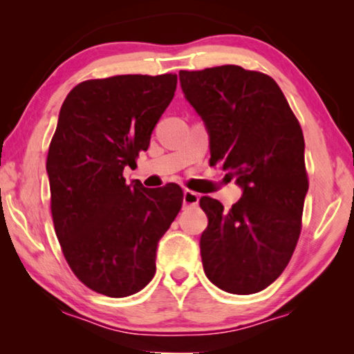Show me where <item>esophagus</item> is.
Returning a JSON list of instances; mask_svg holds the SVG:
<instances>
[{
	"mask_svg": "<svg viewBox=\"0 0 354 354\" xmlns=\"http://www.w3.org/2000/svg\"><path fill=\"white\" fill-rule=\"evenodd\" d=\"M198 201H200V195L192 190L183 192V205L185 206H196Z\"/></svg>",
	"mask_w": 354,
	"mask_h": 354,
	"instance_id": "1",
	"label": "esophagus"
}]
</instances>
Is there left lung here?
<instances>
[{"instance_id": "1", "label": "left lung", "mask_w": 354, "mask_h": 354, "mask_svg": "<svg viewBox=\"0 0 354 354\" xmlns=\"http://www.w3.org/2000/svg\"><path fill=\"white\" fill-rule=\"evenodd\" d=\"M178 77L209 132V164L243 188L229 211L200 200L209 221L200 240L205 274L229 293L261 292L287 268L301 234L309 187L301 125L263 72L229 64Z\"/></svg>"}]
</instances>
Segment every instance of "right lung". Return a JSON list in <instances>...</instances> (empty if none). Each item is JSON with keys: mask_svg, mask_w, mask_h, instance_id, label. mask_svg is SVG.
Instances as JSON below:
<instances>
[{"mask_svg": "<svg viewBox=\"0 0 354 354\" xmlns=\"http://www.w3.org/2000/svg\"><path fill=\"white\" fill-rule=\"evenodd\" d=\"M176 88V74L114 75L80 82L61 106L46 158L53 224L72 272L96 293L147 287L158 241L182 207L178 185L154 193L124 177Z\"/></svg>", "mask_w": 354, "mask_h": 354, "instance_id": "right-lung-1", "label": "right lung"}]
</instances>
